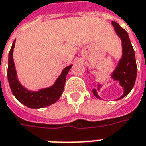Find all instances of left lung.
I'll use <instances>...</instances> for the list:
<instances>
[{
	"label": "left lung",
	"instance_id": "left-lung-1",
	"mask_svg": "<svg viewBox=\"0 0 146 146\" xmlns=\"http://www.w3.org/2000/svg\"><path fill=\"white\" fill-rule=\"evenodd\" d=\"M112 24L114 27V30L122 41V57L119 59V63L115 70L111 74L113 80L119 81V85L123 88V95L117 100L125 97L128 95L135 85V80L137 76V65L135 60L134 48L132 47L131 40L129 39L127 32L119 26V24L113 21ZM101 84H98L97 90L93 89L92 92L96 98H100L97 91H99Z\"/></svg>",
	"mask_w": 146,
	"mask_h": 146
}]
</instances>
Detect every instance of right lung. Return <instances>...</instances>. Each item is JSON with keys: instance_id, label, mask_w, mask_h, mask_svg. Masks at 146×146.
<instances>
[{"instance_id": "obj_1", "label": "right lung", "mask_w": 146, "mask_h": 146, "mask_svg": "<svg viewBox=\"0 0 146 146\" xmlns=\"http://www.w3.org/2000/svg\"><path fill=\"white\" fill-rule=\"evenodd\" d=\"M15 40L13 41L11 50L8 54V79L11 92L18 101L31 109H40L48 106L58 100L62 94L66 83V77L72 65L66 67L54 84L49 88L40 89L37 92H32L27 89L19 81L17 73L13 61V50Z\"/></svg>"}]
</instances>
